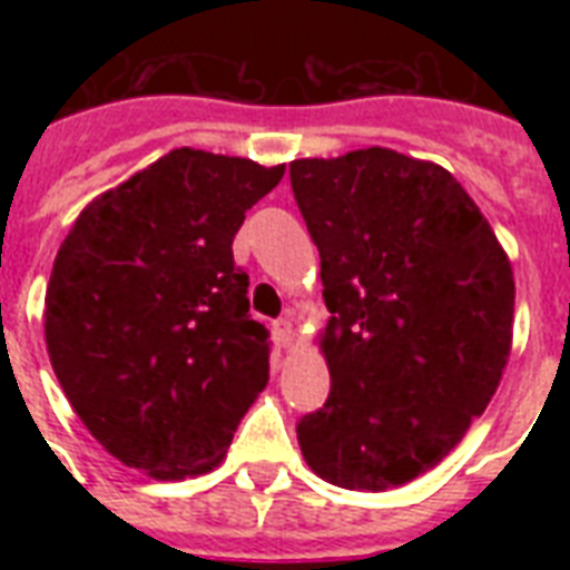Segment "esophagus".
I'll use <instances>...</instances> for the list:
<instances>
[{"instance_id":"esophagus-1","label":"esophagus","mask_w":570,"mask_h":570,"mask_svg":"<svg viewBox=\"0 0 570 570\" xmlns=\"http://www.w3.org/2000/svg\"><path fill=\"white\" fill-rule=\"evenodd\" d=\"M275 340L281 346H293L295 343V328L289 320H277L275 322Z\"/></svg>"}]
</instances>
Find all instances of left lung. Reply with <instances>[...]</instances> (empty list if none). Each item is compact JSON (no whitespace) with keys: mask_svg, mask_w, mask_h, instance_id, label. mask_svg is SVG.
<instances>
[{"mask_svg":"<svg viewBox=\"0 0 570 570\" xmlns=\"http://www.w3.org/2000/svg\"><path fill=\"white\" fill-rule=\"evenodd\" d=\"M322 259L328 402L295 425L316 476L405 485L459 446L512 352L514 277L446 168L387 147L289 165Z\"/></svg>","mask_w":570,"mask_h":570,"instance_id":"8db88e82","label":"left lung"}]
</instances>
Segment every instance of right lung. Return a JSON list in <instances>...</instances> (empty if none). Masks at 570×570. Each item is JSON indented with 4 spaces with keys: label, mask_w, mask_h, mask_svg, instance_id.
<instances>
[{
    "label": "right lung",
    "mask_w": 570,
    "mask_h": 570,
    "mask_svg": "<svg viewBox=\"0 0 570 570\" xmlns=\"http://www.w3.org/2000/svg\"><path fill=\"white\" fill-rule=\"evenodd\" d=\"M284 165L180 147L94 197L58 248L47 352L85 429L154 479L213 470L268 381V331L233 263Z\"/></svg>",
    "instance_id": "right-lung-1"
}]
</instances>
